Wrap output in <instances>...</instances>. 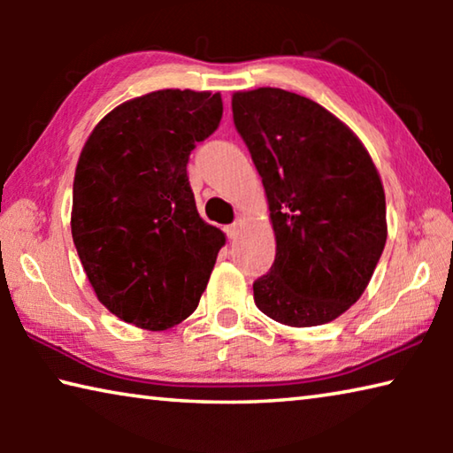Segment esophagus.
Here are the masks:
<instances>
[{"label": "esophagus", "mask_w": 453, "mask_h": 453, "mask_svg": "<svg viewBox=\"0 0 453 453\" xmlns=\"http://www.w3.org/2000/svg\"><path fill=\"white\" fill-rule=\"evenodd\" d=\"M240 232H242V221H235V224L226 227V234H227L229 240H235V237L240 235Z\"/></svg>", "instance_id": "obj_1"}]
</instances>
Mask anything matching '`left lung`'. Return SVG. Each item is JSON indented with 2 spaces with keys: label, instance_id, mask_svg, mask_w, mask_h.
I'll list each match as a JSON object with an SVG mask.
<instances>
[{
  "label": "left lung",
  "instance_id": "1",
  "mask_svg": "<svg viewBox=\"0 0 453 453\" xmlns=\"http://www.w3.org/2000/svg\"><path fill=\"white\" fill-rule=\"evenodd\" d=\"M232 110L275 234L273 265L254 281V302L283 326L327 324L362 297L386 245L380 173L359 137L308 97L235 91Z\"/></svg>",
  "mask_w": 453,
  "mask_h": 453
}]
</instances>
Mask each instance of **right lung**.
<instances>
[{
    "mask_svg": "<svg viewBox=\"0 0 453 453\" xmlns=\"http://www.w3.org/2000/svg\"><path fill=\"white\" fill-rule=\"evenodd\" d=\"M219 94L159 89L118 105L80 153L72 235L97 300L150 332L197 308L226 243L199 218L189 153L216 132Z\"/></svg>",
    "mask_w": 453,
    "mask_h": 453,
    "instance_id": "obj_1",
    "label": "right lung"
}]
</instances>
